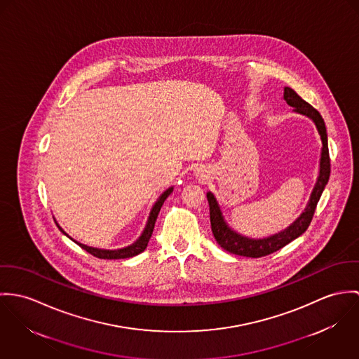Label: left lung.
I'll list each match as a JSON object with an SVG mask.
<instances>
[{
	"mask_svg": "<svg viewBox=\"0 0 359 359\" xmlns=\"http://www.w3.org/2000/svg\"><path fill=\"white\" fill-rule=\"evenodd\" d=\"M283 99L285 102L293 107L294 113L303 114L309 117L316 123L318 133L322 140V151H320V161H319V175L317 183L314 186V190L311 193L310 201L304 209V212L283 231H279L278 234L270 236L267 238H248L234 231L229 227L226 223L222 209L215 198V196L209 191L206 193V198L209 202V212H210V227L212 233L217 243L227 252L238 256L246 257H262L271 255L274 252L292 242L293 239L300 237L310 226L317 203L322 196V191L325 186L327 184L329 176H330V158H329V149H327V135H326V126L323 118L320 117L318 111L309 104L306 100H303L292 88L285 86L283 89Z\"/></svg>",
	"mask_w": 359,
	"mask_h": 359,
	"instance_id": "8db88e82",
	"label": "left lung"
}]
</instances>
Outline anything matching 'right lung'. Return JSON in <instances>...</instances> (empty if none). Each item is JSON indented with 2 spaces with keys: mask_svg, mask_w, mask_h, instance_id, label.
I'll return each instance as SVG.
<instances>
[{
  "mask_svg": "<svg viewBox=\"0 0 359 359\" xmlns=\"http://www.w3.org/2000/svg\"><path fill=\"white\" fill-rule=\"evenodd\" d=\"M172 191H173V187H169L166 191H163V193L161 194L160 198L157 199V202L154 203V206H153V209H151V212H150L147 224H146V227H144L142 236L139 237V239H137L135 243H132V245H129V246H126V248L116 249V250H107V249L92 248V246L83 245V243H81V242H77V241H74L73 238L72 239H73L79 246H81L83 250H86L88 253H90V255H93L95 257H99V259H126V257H133V256L142 253V252L147 248V243H149V241L151 238V234H153V230H154V226H156V220H157L158 213H160L161 206L163 205L165 199L169 197V194H170ZM57 227H59V230H60L65 236H67V234L62 230V227H60L59 224H57ZM67 237H69V236H67ZM69 238H70V237H69Z\"/></svg>",
  "mask_w": 359,
  "mask_h": 359,
  "instance_id": "obj_1",
  "label": "right lung"
}]
</instances>
